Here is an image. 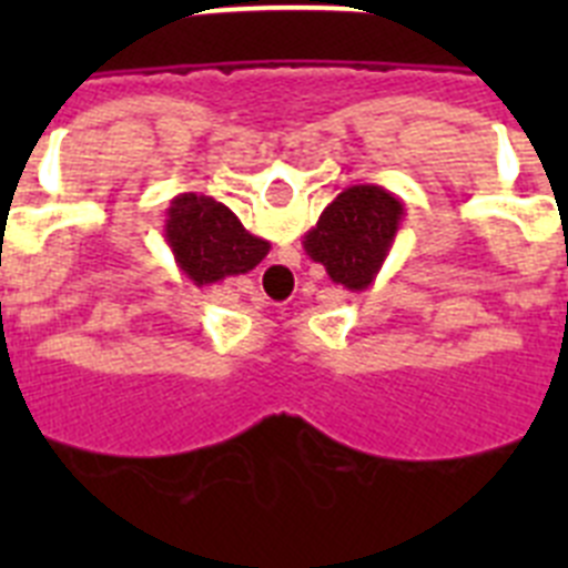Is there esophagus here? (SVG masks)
Segmentation results:
<instances>
[{"instance_id": "34e87169", "label": "esophagus", "mask_w": 568, "mask_h": 568, "mask_svg": "<svg viewBox=\"0 0 568 568\" xmlns=\"http://www.w3.org/2000/svg\"><path fill=\"white\" fill-rule=\"evenodd\" d=\"M290 278H293V273H290V267H284V264H273V267H267V273H264V281H267L273 290H284L290 284Z\"/></svg>"}]
</instances>
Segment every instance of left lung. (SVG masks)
<instances>
[{
    "label": "left lung",
    "instance_id": "obj_1",
    "mask_svg": "<svg viewBox=\"0 0 568 568\" xmlns=\"http://www.w3.org/2000/svg\"><path fill=\"white\" fill-rule=\"evenodd\" d=\"M404 215L400 199L381 184H349L304 235V250L327 270L333 284L349 293H364L384 267Z\"/></svg>",
    "mask_w": 568,
    "mask_h": 568
}]
</instances>
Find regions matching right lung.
I'll return each mask as SVG.
<instances>
[{
	"instance_id": "1",
	"label": "right lung",
	"mask_w": 568,
	"mask_h": 568,
	"mask_svg": "<svg viewBox=\"0 0 568 568\" xmlns=\"http://www.w3.org/2000/svg\"><path fill=\"white\" fill-rule=\"evenodd\" d=\"M164 215V241L195 287L250 273L270 253V241L244 230L233 210L213 195H175Z\"/></svg>"
}]
</instances>
